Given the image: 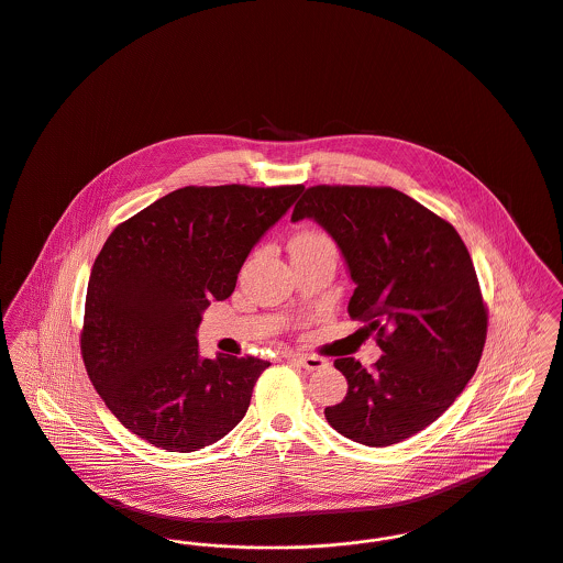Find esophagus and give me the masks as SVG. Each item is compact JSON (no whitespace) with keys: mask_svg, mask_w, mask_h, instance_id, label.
<instances>
[{"mask_svg":"<svg viewBox=\"0 0 563 563\" xmlns=\"http://www.w3.org/2000/svg\"><path fill=\"white\" fill-rule=\"evenodd\" d=\"M287 358H294L300 367H305L307 372H317V369H323L328 363L325 358L321 356H314V354H289Z\"/></svg>","mask_w":563,"mask_h":563,"instance_id":"1","label":"esophagus"}]
</instances>
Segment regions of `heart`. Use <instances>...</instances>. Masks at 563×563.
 Segmentation results:
<instances>
[{
    "label": "heart",
    "instance_id": "b5f03b06",
    "mask_svg": "<svg viewBox=\"0 0 563 563\" xmlns=\"http://www.w3.org/2000/svg\"><path fill=\"white\" fill-rule=\"evenodd\" d=\"M291 244H307V246H334L332 240L321 231H302L294 238Z\"/></svg>",
    "mask_w": 563,
    "mask_h": 563
}]
</instances>
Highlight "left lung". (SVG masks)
Instances as JSON below:
<instances>
[{"label": "left lung", "instance_id": "left-lung-1", "mask_svg": "<svg viewBox=\"0 0 563 563\" xmlns=\"http://www.w3.org/2000/svg\"><path fill=\"white\" fill-rule=\"evenodd\" d=\"M302 218L339 244L356 283L350 317L384 352L372 369L334 361L347 395L325 408L328 423L367 446L419 434L457 399L486 345L488 307L462 238L393 188L312 186L291 213Z\"/></svg>", "mask_w": 563, "mask_h": 563}]
</instances>
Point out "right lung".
Returning a JSON list of instances; mask_svg holds the SVG:
<instances>
[{"label": "right lung", "instance_id": "right-lung-1", "mask_svg": "<svg viewBox=\"0 0 563 563\" xmlns=\"http://www.w3.org/2000/svg\"><path fill=\"white\" fill-rule=\"evenodd\" d=\"M305 186H188L121 222L95 258L79 334L88 377L135 437L189 453L246 415L269 363L200 358L196 328Z\"/></svg>", "mask_w": 563, "mask_h": 563}]
</instances>
